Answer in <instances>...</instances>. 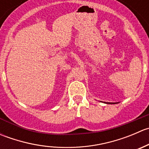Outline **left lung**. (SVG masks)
<instances>
[{"instance_id": "obj_1", "label": "left lung", "mask_w": 149, "mask_h": 149, "mask_svg": "<svg viewBox=\"0 0 149 149\" xmlns=\"http://www.w3.org/2000/svg\"><path fill=\"white\" fill-rule=\"evenodd\" d=\"M106 104H115V103H110V102H108V103H107V102Z\"/></svg>"}]
</instances>
